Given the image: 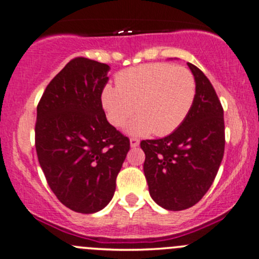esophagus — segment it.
<instances>
[{"label": "esophagus", "mask_w": 259, "mask_h": 259, "mask_svg": "<svg viewBox=\"0 0 259 259\" xmlns=\"http://www.w3.org/2000/svg\"><path fill=\"white\" fill-rule=\"evenodd\" d=\"M139 144H140V140H139V139H136V138L130 139V146H132V147L139 146Z\"/></svg>", "instance_id": "34e87169"}]
</instances>
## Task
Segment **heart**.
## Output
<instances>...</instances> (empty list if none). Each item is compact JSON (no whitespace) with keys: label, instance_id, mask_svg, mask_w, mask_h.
<instances>
[{"label":"heart","instance_id":"b5f03b06","mask_svg":"<svg viewBox=\"0 0 259 259\" xmlns=\"http://www.w3.org/2000/svg\"><path fill=\"white\" fill-rule=\"evenodd\" d=\"M116 86L107 83L101 103L110 124L127 127L133 135L166 136L181 126L192 110L197 82L188 69L152 62L125 69L116 75Z\"/></svg>","mask_w":259,"mask_h":259}]
</instances>
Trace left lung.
I'll list each match as a JSON object with an SVG mask.
<instances>
[{
    "label": "left lung",
    "instance_id": "obj_1",
    "mask_svg": "<svg viewBox=\"0 0 259 259\" xmlns=\"http://www.w3.org/2000/svg\"><path fill=\"white\" fill-rule=\"evenodd\" d=\"M188 66L197 82V96L187 119L166 138L140 143L150 195L173 211L188 209L204 197L225 150L223 106L208 77L190 62Z\"/></svg>",
    "mask_w": 259,
    "mask_h": 259
}]
</instances>
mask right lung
Masks as SVG:
<instances>
[{
    "label": "right lung",
    "instance_id": "add662e5",
    "mask_svg": "<svg viewBox=\"0 0 259 259\" xmlns=\"http://www.w3.org/2000/svg\"><path fill=\"white\" fill-rule=\"evenodd\" d=\"M107 64L72 59L36 107L35 149L48 184L65 206L93 214L112 200L130 141L108 123L101 92Z\"/></svg>",
    "mask_w": 259,
    "mask_h": 259
}]
</instances>
